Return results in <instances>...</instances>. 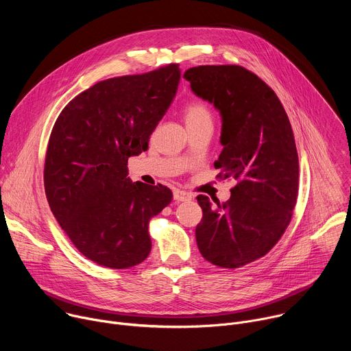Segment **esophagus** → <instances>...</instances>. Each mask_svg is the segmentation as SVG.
<instances>
[{"label": "esophagus", "mask_w": 351, "mask_h": 351, "mask_svg": "<svg viewBox=\"0 0 351 351\" xmlns=\"http://www.w3.org/2000/svg\"><path fill=\"white\" fill-rule=\"evenodd\" d=\"M173 198L176 203H180V202H189V199H191V194L184 191V190H176L173 193Z\"/></svg>", "instance_id": "1"}]
</instances>
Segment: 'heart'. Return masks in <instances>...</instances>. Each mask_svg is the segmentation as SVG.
I'll return each instance as SVG.
<instances>
[{
  "label": "heart",
  "instance_id": "b5f03b06",
  "mask_svg": "<svg viewBox=\"0 0 351 351\" xmlns=\"http://www.w3.org/2000/svg\"><path fill=\"white\" fill-rule=\"evenodd\" d=\"M182 117L186 126H193L202 122H211L210 108L206 103L199 101V99H191V101H189L182 110Z\"/></svg>",
  "mask_w": 351,
  "mask_h": 351
}]
</instances>
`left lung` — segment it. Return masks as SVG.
I'll return each mask as SVG.
<instances>
[{"mask_svg": "<svg viewBox=\"0 0 351 351\" xmlns=\"http://www.w3.org/2000/svg\"><path fill=\"white\" fill-rule=\"evenodd\" d=\"M183 77L219 111L223 149L214 164L217 178L236 182L223 204L197 197L203 210L197 245L211 264L240 268L264 257L291 221L298 193L291 125L275 91L243 66H194Z\"/></svg>", "mask_w": 351, "mask_h": 351, "instance_id": "1", "label": "left lung"}]
</instances>
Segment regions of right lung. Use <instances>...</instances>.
Listing matches in <instances>:
<instances>
[{
	"label": "right lung",
	"instance_id": "right-lung-1",
	"mask_svg": "<svg viewBox=\"0 0 351 351\" xmlns=\"http://www.w3.org/2000/svg\"><path fill=\"white\" fill-rule=\"evenodd\" d=\"M180 80L178 64L98 82L61 111L48 140L44 189L73 245L112 269L152 252L148 222L171 202L162 184L133 183L129 157L147 152Z\"/></svg>",
	"mask_w": 351,
	"mask_h": 351
}]
</instances>
